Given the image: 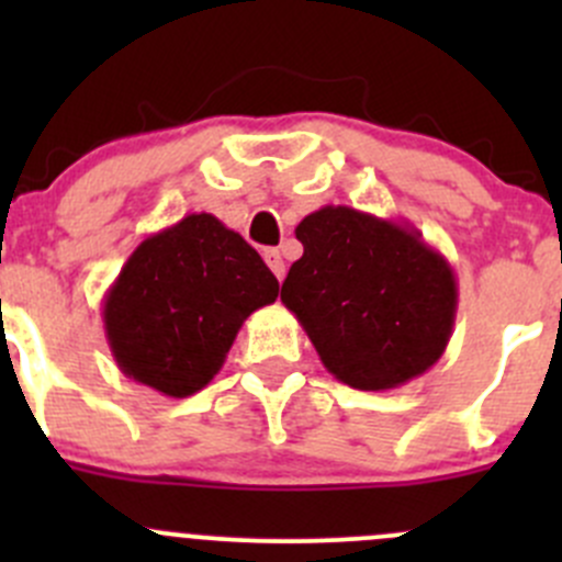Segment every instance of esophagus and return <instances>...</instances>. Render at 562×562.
Instances as JSON below:
<instances>
[{
	"mask_svg": "<svg viewBox=\"0 0 562 562\" xmlns=\"http://www.w3.org/2000/svg\"><path fill=\"white\" fill-rule=\"evenodd\" d=\"M263 260H266V266H269V269L274 271L277 280H282V277H285V260H282L280 249H266Z\"/></svg>",
	"mask_w": 562,
	"mask_h": 562,
	"instance_id": "obj_1",
	"label": "esophagus"
}]
</instances>
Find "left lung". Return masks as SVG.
I'll use <instances>...</instances> for the list:
<instances>
[{"mask_svg":"<svg viewBox=\"0 0 562 562\" xmlns=\"http://www.w3.org/2000/svg\"><path fill=\"white\" fill-rule=\"evenodd\" d=\"M304 255L282 282L323 367L359 391H389L446 353L457 317L449 260L411 223L323 206L296 225Z\"/></svg>","mask_w":562,"mask_h":562,"instance_id":"8db88e82","label":"left lung"}]
</instances>
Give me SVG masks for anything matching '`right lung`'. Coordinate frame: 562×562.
I'll use <instances>...</instances> for the list:
<instances>
[{"mask_svg":"<svg viewBox=\"0 0 562 562\" xmlns=\"http://www.w3.org/2000/svg\"><path fill=\"white\" fill-rule=\"evenodd\" d=\"M280 282L214 214L146 236L103 299L113 361L135 383L184 400L223 370L241 323L277 302Z\"/></svg>","mask_w":562,"mask_h":562,"instance_id":"1","label":"right lung"}]
</instances>
